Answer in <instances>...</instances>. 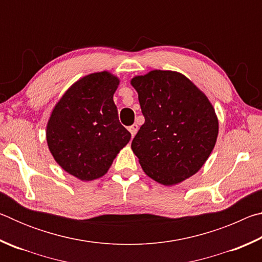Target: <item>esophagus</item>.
I'll return each instance as SVG.
<instances>
[{"label":"esophagus","instance_id":"34e87169","mask_svg":"<svg viewBox=\"0 0 262 262\" xmlns=\"http://www.w3.org/2000/svg\"><path fill=\"white\" fill-rule=\"evenodd\" d=\"M128 130L130 132L132 136H135V135H136V133H137V130H139V126H137L136 123H134V125H132V126L128 127Z\"/></svg>","mask_w":262,"mask_h":262}]
</instances>
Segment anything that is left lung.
<instances>
[{
  "mask_svg": "<svg viewBox=\"0 0 262 262\" xmlns=\"http://www.w3.org/2000/svg\"><path fill=\"white\" fill-rule=\"evenodd\" d=\"M130 84L145 119L132 150L145 174L172 186L196 173L219 135V119L207 96L171 70H151L133 77Z\"/></svg>",
  "mask_w": 262,
  "mask_h": 262,
  "instance_id": "8db88e82",
  "label": "left lung"
}]
</instances>
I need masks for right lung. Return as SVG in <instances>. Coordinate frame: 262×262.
Listing matches in <instances>:
<instances>
[{
	"instance_id": "add662e5",
	"label": "right lung",
	"mask_w": 262,
	"mask_h": 262,
	"mask_svg": "<svg viewBox=\"0 0 262 262\" xmlns=\"http://www.w3.org/2000/svg\"><path fill=\"white\" fill-rule=\"evenodd\" d=\"M119 82L108 72L86 75L52 111L46 129L48 149L55 162L79 180L103 177L130 140L113 101Z\"/></svg>"
}]
</instances>
